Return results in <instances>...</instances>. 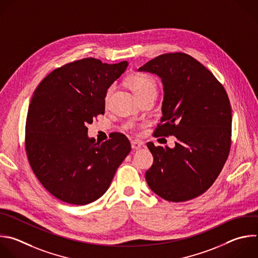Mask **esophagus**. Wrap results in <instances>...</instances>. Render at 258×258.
Returning a JSON list of instances; mask_svg holds the SVG:
<instances>
[{"instance_id":"1","label":"esophagus","mask_w":258,"mask_h":258,"mask_svg":"<svg viewBox=\"0 0 258 258\" xmlns=\"http://www.w3.org/2000/svg\"><path fill=\"white\" fill-rule=\"evenodd\" d=\"M141 147H142V143L141 142H139V141H133L132 142V148L134 150H139V149H141Z\"/></svg>"}]
</instances>
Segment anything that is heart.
<instances>
[{
    "label": "heart",
    "instance_id": "b5f03b06",
    "mask_svg": "<svg viewBox=\"0 0 258 258\" xmlns=\"http://www.w3.org/2000/svg\"><path fill=\"white\" fill-rule=\"evenodd\" d=\"M127 85L128 87L132 89L138 100L148 97V96H156L157 94V83L156 81L144 74H135L131 76L127 79ZM114 91V85L109 86V87L106 89L105 94H104V103L107 104L110 100V97ZM127 127L132 128L134 125L132 123H128L126 125Z\"/></svg>",
    "mask_w": 258,
    "mask_h": 258
}]
</instances>
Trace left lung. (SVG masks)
Returning a JSON list of instances; mask_svg holds the SVG:
<instances>
[{
    "label": "left lung",
    "instance_id": "obj_1",
    "mask_svg": "<svg viewBox=\"0 0 258 258\" xmlns=\"http://www.w3.org/2000/svg\"><path fill=\"white\" fill-rule=\"evenodd\" d=\"M138 71L157 75L163 84V115L155 137L177 140L173 149L147 144L154 157L147 183L166 201L192 200L212 186L230 152L227 92L204 64L183 52L161 54Z\"/></svg>",
    "mask_w": 258,
    "mask_h": 258
}]
</instances>
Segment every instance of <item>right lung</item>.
<instances>
[{
	"mask_svg": "<svg viewBox=\"0 0 258 258\" xmlns=\"http://www.w3.org/2000/svg\"><path fill=\"white\" fill-rule=\"evenodd\" d=\"M127 64L76 60L52 71L33 93L25 130L28 161L44 188L61 202L83 206L101 198L131 152L122 134L101 144L87 135V124L104 114L106 89Z\"/></svg>",
	"mask_w": 258,
	"mask_h": 258,
	"instance_id": "obj_1",
	"label": "right lung"
}]
</instances>
